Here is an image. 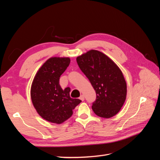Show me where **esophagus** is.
I'll return each instance as SVG.
<instances>
[{"label":"esophagus","instance_id":"34e87169","mask_svg":"<svg viewBox=\"0 0 160 160\" xmlns=\"http://www.w3.org/2000/svg\"><path fill=\"white\" fill-rule=\"evenodd\" d=\"M79 99H80L81 101H84V100H85V97H84V95H81L80 96Z\"/></svg>","mask_w":160,"mask_h":160}]
</instances>
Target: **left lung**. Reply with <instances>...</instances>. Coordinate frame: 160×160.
I'll use <instances>...</instances> for the list:
<instances>
[{
    "label": "left lung",
    "instance_id": "8db88e82",
    "mask_svg": "<svg viewBox=\"0 0 160 160\" xmlns=\"http://www.w3.org/2000/svg\"><path fill=\"white\" fill-rule=\"evenodd\" d=\"M77 62L95 91L96 99L92 104L94 113L103 118L115 115L126 99L127 85L122 72L108 56L96 50L78 57Z\"/></svg>",
    "mask_w": 160,
    "mask_h": 160
}]
</instances>
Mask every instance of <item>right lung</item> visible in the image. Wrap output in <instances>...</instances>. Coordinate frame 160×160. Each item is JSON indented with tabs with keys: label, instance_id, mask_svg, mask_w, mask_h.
<instances>
[{
	"label": "right lung",
	"instance_id": "add662e5",
	"mask_svg": "<svg viewBox=\"0 0 160 160\" xmlns=\"http://www.w3.org/2000/svg\"><path fill=\"white\" fill-rule=\"evenodd\" d=\"M69 58L52 57L38 71L31 86V96L34 107L45 120L60 124L68 119L72 109L81 101L70 98L69 88L62 90L61 75L69 65Z\"/></svg>",
	"mask_w": 160,
	"mask_h": 160
}]
</instances>
